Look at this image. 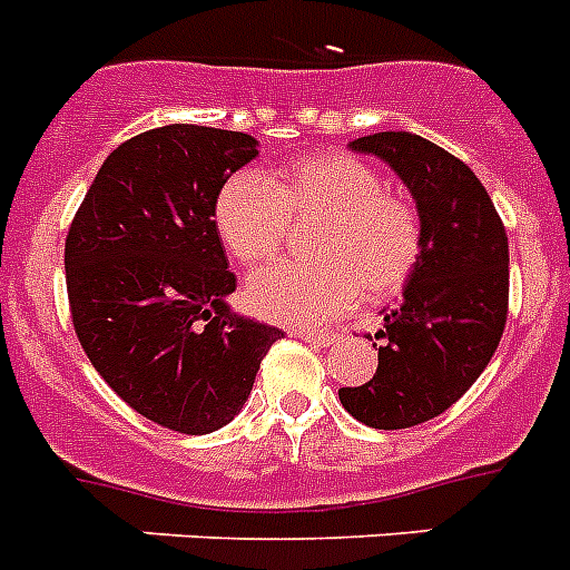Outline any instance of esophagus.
I'll return each mask as SVG.
<instances>
[{
    "mask_svg": "<svg viewBox=\"0 0 570 570\" xmlns=\"http://www.w3.org/2000/svg\"><path fill=\"white\" fill-rule=\"evenodd\" d=\"M298 338L315 346H333L338 341V333H315V330H298Z\"/></svg>",
    "mask_w": 570,
    "mask_h": 570,
    "instance_id": "1",
    "label": "esophagus"
}]
</instances>
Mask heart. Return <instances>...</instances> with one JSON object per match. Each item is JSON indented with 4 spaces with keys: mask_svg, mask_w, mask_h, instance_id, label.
I'll return each mask as SVG.
<instances>
[{
    "mask_svg": "<svg viewBox=\"0 0 570 570\" xmlns=\"http://www.w3.org/2000/svg\"><path fill=\"white\" fill-rule=\"evenodd\" d=\"M315 261L275 264L249 281V306L278 324L318 326L353 309L361 292L387 301L407 286L422 261V215L384 189L379 168L344 151L315 155L272 171H240L215 197V226L244 266L278 255L289 220H313Z\"/></svg>",
    "mask_w": 570,
    "mask_h": 570,
    "instance_id": "b5f03b06",
    "label": "heart"
}]
</instances>
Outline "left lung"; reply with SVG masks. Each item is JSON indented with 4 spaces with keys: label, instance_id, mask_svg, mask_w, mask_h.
<instances>
[{
    "label": "left lung",
    "instance_id": "8db88e82",
    "mask_svg": "<svg viewBox=\"0 0 570 570\" xmlns=\"http://www.w3.org/2000/svg\"><path fill=\"white\" fill-rule=\"evenodd\" d=\"M350 148L402 177L422 215L424 249L402 304L384 309L375 375L341 387L338 399L367 428H413L456 404L497 353L508 318V235L479 177L435 142L379 131Z\"/></svg>",
    "mask_w": 570,
    "mask_h": 570
}]
</instances>
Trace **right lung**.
<instances>
[{"mask_svg":"<svg viewBox=\"0 0 570 570\" xmlns=\"http://www.w3.org/2000/svg\"><path fill=\"white\" fill-rule=\"evenodd\" d=\"M257 157L244 131L151 128L117 146L66 240L68 304L94 370L128 407L203 435L240 413L278 326L232 313L215 197Z\"/></svg>","mask_w":570,"mask_h":570,"instance_id":"1","label":"right lung"}]
</instances>
